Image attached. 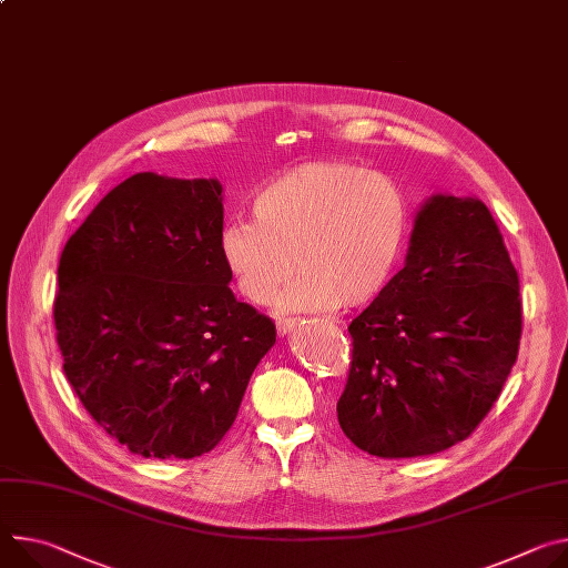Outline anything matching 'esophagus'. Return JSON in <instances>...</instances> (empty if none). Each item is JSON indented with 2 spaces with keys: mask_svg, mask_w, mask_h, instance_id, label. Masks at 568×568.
Returning a JSON list of instances; mask_svg holds the SVG:
<instances>
[{
  "mask_svg": "<svg viewBox=\"0 0 568 568\" xmlns=\"http://www.w3.org/2000/svg\"><path fill=\"white\" fill-rule=\"evenodd\" d=\"M294 326H296V320H294V317H278V320H276V331H278V335L290 333Z\"/></svg>",
  "mask_w": 568,
  "mask_h": 568,
  "instance_id": "1",
  "label": "esophagus"
}]
</instances>
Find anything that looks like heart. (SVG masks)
I'll return each mask as SVG.
<instances>
[{"label": "heart", "mask_w": 568, "mask_h": 568, "mask_svg": "<svg viewBox=\"0 0 568 568\" xmlns=\"http://www.w3.org/2000/svg\"><path fill=\"white\" fill-rule=\"evenodd\" d=\"M253 220L222 229L220 251L237 292L283 311H331L374 301L389 283L409 229L407 199L385 174L313 161L257 187Z\"/></svg>", "instance_id": "b5f03b06"}]
</instances>
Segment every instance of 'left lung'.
<instances>
[{"instance_id": "left-lung-1", "label": "left lung", "mask_w": 568, "mask_h": 568, "mask_svg": "<svg viewBox=\"0 0 568 568\" xmlns=\"http://www.w3.org/2000/svg\"><path fill=\"white\" fill-rule=\"evenodd\" d=\"M521 311L519 274L487 205L433 196L415 220L405 267L348 326L342 433L383 459L467 439L517 363Z\"/></svg>"}]
</instances>
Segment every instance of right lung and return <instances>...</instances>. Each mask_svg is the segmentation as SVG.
<instances>
[{"mask_svg":"<svg viewBox=\"0 0 568 568\" xmlns=\"http://www.w3.org/2000/svg\"><path fill=\"white\" fill-rule=\"evenodd\" d=\"M222 185L135 174L68 240L54 298L63 372L131 453L190 459L233 426L276 324L240 303L220 251Z\"/></svg>","mask_w":568,"mask_h":568,"instance_id":"1","label":"right lung"}]
</instances>
